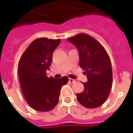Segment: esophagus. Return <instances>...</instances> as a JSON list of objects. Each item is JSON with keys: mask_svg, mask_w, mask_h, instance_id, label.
Returning a JSON list of instances; mask_svg holds the SVG:
<instances>
[{"mask_svg": "<svg viewBox=\"0 0 133 133\" xmlns=\"http://www.w3.org/2000/svg\"><path fill=\"white\" fill-rule=\"evenodd\" d=\"M69 82L70 83H75V80H73V79H72V78H69Z\"/></svg>", "mask_w": 133, "mask_h": 133, "instance_id": "1", "label": "esophagus"}]
</instances>
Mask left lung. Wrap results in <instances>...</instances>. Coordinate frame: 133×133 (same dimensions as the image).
<instances>
[{
    "mask_svg": "<svg viewBox=\"0 0 133 133\" xmlns=\"http://www.w3.org/2000/svg\"><path fill=\"white\" fill-rule=\"evenodd\" d=\"M78 48L80 66L85 70L88 82L84 90L76 94L78 102L87 108L102 105L108 97L112 87L111 61L108 52L95 38L80 33L68 38Z\"/></svg>",
    "mask_w": 133,
    "mask_h": 133,
    "instance_id": "obj_1",
    "label": "left lung"
}]
</instances>
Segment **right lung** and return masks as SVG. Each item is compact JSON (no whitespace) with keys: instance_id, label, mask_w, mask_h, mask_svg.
<instances>
[{"instance_id":"right-lung-1","label":"right lung","mask_w":133,"mask_h":133,"mask_svg":"<svg viewBox=\"0 0 133 133\" xmlns=\"http://www.w3.org/2000/svg\"><path fill=\"white\" fill-rule=\"evenodd\" d=\"M61 41L35 39L20 58L18 68L22 91L28 104L37 111L48 112L54 108L59 101L61 87L68 81V77L55 79L46 75L52 52Z\"/></svg>"}]
</instances>
